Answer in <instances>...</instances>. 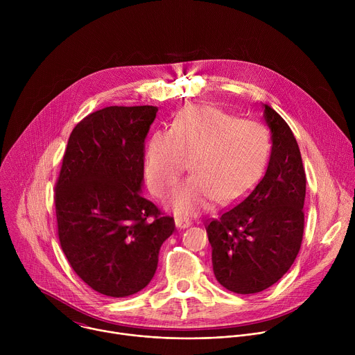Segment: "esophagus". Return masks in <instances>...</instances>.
Returning <instances> with one entry per match:
<instances>
[{"label": "esophagus", "mask_w": 355, "mask_h": 355, "mask_svg": "<svg viewBox=\"0 0 355 355\" xmlns=\"http://www.w3.org/2000/svg\"><path fill=\"white\" fill-rule=\"evenodd\" d=\"M175 226L178 229H187L191 226V220L187 219V218H181V216H177L175 218Z\"/></svg>", "instance_id": "1"}]
</instances>
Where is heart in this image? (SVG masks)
Instances as JSON below:
<instances>
[{
    "mask_svg": "<svg viewBox=\"0 0 355 355\" xmlns=\"http://www.w3.org/2000/svg\"><path fill=\"white\" fill-rule=\"evenodd\" d=\"M270 155L267 129L208 105H189L173 121L171 130L150 136L144 171L150 189L164 196L192 162L193 175L178 185L168 207L178 215H196L216 200L227 205L260 180Z\"/></svg>",
    "mask_w": 355,
    "mask_h": 355,
    "instance_id": "heart-1",
    "label": "heart"
}]
</instances>
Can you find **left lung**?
Wrapping results in <instances>:
<instances>
[{
	"label": "left lung",
	"instance_id": "8db88e82",
	"mask_svg": "<svg viewBox=\"0 0 355 355\" xmlns=\"http://www.w3.org/2000/svg\"><path fill=\"white\" fill-rule=\"evenodd\" d=\"M271 156L263 180L239 205L207 225L218 282L234 293H257L284 277L303 236L306 175L288 123L263 104Z\"/></svg>",
	"mask_w": 355,
	"mask_h": 355
}]
</instances>
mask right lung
Listing matches in <instances>:
<instances>
[{"label": "right lung", "instance_id": "obj_1", "mask_svg": "<svg viewBox=\"0 0 355 355\" xmlns=\"http://www.w3.org/2000/svg\"><path fill=\"white\" fill-rule=\"evenodd\" d=\"M157 107H107L73 129L55 191L58 233L76 274L94 291L123 297L155 277L175 229L140 191L144 139Z\"/></svg>", "mask_w": 355, "mask_h": 355}]
</instances>
